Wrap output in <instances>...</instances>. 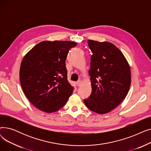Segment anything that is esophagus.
Listing matches in <instances>:
<instances>
[{
	"instance_id": "esophagus-1",
	"label": "esophagus",
	"mask_w": 151,
	"mask_h": 151,
	"mask_svg": "<svg viewBox=\"0 0 151 151\" xmlns=\"http://www.w3.org/2000/svg\"><path fill=\"white\" fill-rule=\"evenodd\" d=\"M81 83H82L81 81V80H79V81H78L76 82V85H77L78 86H80L81 84Z\"/></svg>"
}]
</instances>
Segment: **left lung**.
<instances>
[{
	"label": "left lung",
	"mask_w": 151,
	"mask_h": 151,
	"mask_svg": "<svg viewBox=\"0 0 151 151\" xmlns=\"http://www.w3.org/2000/svg\"><path fill=\"white\" fill-rule=\"evenodd\" d=\"M92 92L84 100L86 106L98 114L110 112L127 95L131 83L130 68L124 55L113 44L88 40Z\"/></svg>",
	"instance_id": "1"
}]
</instances>
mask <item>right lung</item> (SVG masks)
Here are the masks:
<instances>
[{
  "label": "right lung",
  "instance_id": "obj_1",
  "mask_svg": "<svg viewBox=\"0 0 151 151\" xmlns=\"http://www.w3.org/2000/svg\"><path fill=\"white\" fill-rule=\"evenodd\" d=\"M77 43L43 41L27 53L21 63L22 91L32 104L46 113L57 111L65 105L74 89L67 80L65 60Z\"/></svg>",
  "mask_w": 151,
  "mask_h": 151
}]
</instances>
